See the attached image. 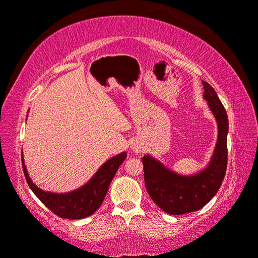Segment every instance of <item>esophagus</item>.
<instances>
[{"instance_id": "obj_1", "label": "esophagus", "mask_w": 258, "mask_h": 258, "mask_svg": "<svg viewBox=\"0 0 258 258\" xmlns=\"http://www.w3.org/2000/svg\"><path fill=\"white\" fill-rule=\"evenodd\" d=\"M132 150L134 152H136V153H140L141 151H142V145L140 144V143H137V142H134L133 144H132Z\"/></svg>"}]
</instances>
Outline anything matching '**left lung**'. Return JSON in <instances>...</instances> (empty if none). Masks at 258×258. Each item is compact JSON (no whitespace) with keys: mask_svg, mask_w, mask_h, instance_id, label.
Here are the masks:
<instances>
[{"mask_svg":"<svg viewBox=\"0 0 258 258\" xmlns=\"http://www.w3.org/2000/svg\"><path fill=\"white\" fill-rule=\"evenodd\" d=\"M203 86V98L218 125L216 148L207 167L191 175H182L151 154L142 158L149 195L168 215H184L202 209L215 197L225 177L227 167V113L212 86L204 81Z\"/></svg>","mask_w":258,"mask_h":258,"instance_id":"1","label":"left lung"}]
</instances>
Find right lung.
Masks as SVG:
<instances>
[{
    "label": "right lung",
    "instance_id": "right-lung-1",
    "mask_svg": "<svg viewBox=\"0 0 258 258\" xmlns=\"http://www.w3.org/2000/svg\"><path fill=\"white\" fill-rule=\"evenodd\" d=\"M126 152H121L107 160L100 166L96 174L81 188L69 192H50L45 191L35 185L27 173L25 162L22 153V162L24 175L27 184L34 192V195L43 204L53 211L55 215L66 219H83L93 215L104 201L108 187L115 175L118 167L124 161Z\"/></svg>",
    "mask_w": 258,
    "mask_h": 258
}]
</instances>
